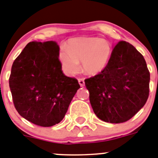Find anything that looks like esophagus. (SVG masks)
<instances>
[{
	"label": "esophagus",
	"instance_id": "obj_1",
	"mask_svg": "<svg viewBox=\"0 0 158 158\" xmlns=\"http://www.w3.org/2000/svg\"><path fill=\"white\" fill-rule=\"evenodd\" d=\"M78 81H79V85H80V86H84L85 82H84V79H83V78H79V79H78Z\"/></svg>",
	"mask_w": 158,
	"mask_h": 158
}]
</instances>
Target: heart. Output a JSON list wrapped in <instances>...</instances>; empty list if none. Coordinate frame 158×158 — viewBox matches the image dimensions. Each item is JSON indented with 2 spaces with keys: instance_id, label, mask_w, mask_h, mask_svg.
<instances>
[{
  "instance_id": "heart-1",
  "label": "heart",
  "mask_w": 158,
  "mask_h": 158,
  "mask_svg": "<svg viewBox=\"0 0 158 158\" xmlns=\"http://www.w3.org/2000/svg\"><path fill=\"white\" fill-rule=\"evenodd\" d=\"M59 53L60 60L66 73L72 75L82 69L88 75H97L106 69L110 61L113 47L109 41L98 37L73 38Z\"/></svg>"
}]
</instances>
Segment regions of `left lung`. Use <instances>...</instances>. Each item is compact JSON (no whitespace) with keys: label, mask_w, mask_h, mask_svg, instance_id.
<instances>
[{"label":"left lung","mask_w":158,"mask_h":158,"mask_svg":"<svg viewBox=\"0 0 158 158\" xmlns=\"http://www.w3.org/2000/svg\"><path fill=\"white\" fill-rule=\"evenodd\" d=\"M150 79L143 55L128 42H119L106 69L85 79L94 113L108 123L129 120L148 99Z\"/></svg>","instance_id":"obj_1"}]
</instances>
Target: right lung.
<instances>
[{"instance_id":"obj_1","label":"right lung","mask_w":158,"mask_h":158,"mask_svg":"<svg viewBox=\"0 0 158 158\" xmlns=\"http://www.w3.org/2000/svg\"><path fill=\"white\" fill-rule=\"evenodd\" d=\"M56 42H31L14 60L9 87L14 106L28 121L42 127L60 123L78 89V80L62 72Z\"/></svg>"}]
</instances>
